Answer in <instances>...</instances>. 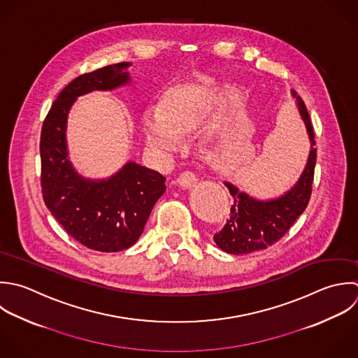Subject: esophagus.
<instances>
[{
    "label": "esophagus",
    "mask_w": 358,
    "mask_h": 358,
    "mask_svg": "<svg viewBox=\"0 0 358 358\" xmlns=\"http://www.w3.org/2000/svg\"><path fill=\"white\" fill-rule=\"evenodd\" d=\"M178 184L182 187V188H191L196 184L198 181V177L192 173V171H182L178 178H177Z\"/></svg>",
    "instance_id": "1"
}]
</instances>
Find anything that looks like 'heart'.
Returning a JSON list of instances; mask_svg holds the SVG:
<instances>
[{
    "label": "heart",
    "instance_id": "1",
    "mask_svg": "<svg viewBox=\"0 0 358 358\" xmlns=\"http://www.w3.org/2000/svg\"><path fill=\"white\" fill-rule=\"evenodd\" d=\"M213 110L210 93L198 85H180L164 97L163 106H148L141 115L146 143L156 152L171 153L182 135L194 131Z\"/></svg>",
    "mask_w": 358,
    "mask_h": 358
}]
</instances>
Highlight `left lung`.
Segmentation results:
<instances>
[{"label": "left lung", "instance_id": "left-lung-1", "mask_svg": "<svg viewBox=\"0 0 358 358\" xmlns=\"http://www.w3.org/2000/svg\"><path fill=\"white\" fill-rule=\"evenodd\" d=\"M292 94L297 100V107L311 142L307 166L290 191L271 201L254 199L245 192H240L233 184L224 182L233 195L231 213L223 229L213 236L215 243L224 252L240 255L271 247L287 233L310 202L317 163L315 134L304 101L294 90Z\"/></svg>", "mask_w": 358, "mask_h": 358}]
</instances>
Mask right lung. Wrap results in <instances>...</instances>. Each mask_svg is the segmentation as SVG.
I'll return each mask as SVG.
<instances>
[{"mask_svg": "<svg viewBox=\"0 0 358 358\" xmlns=\"http://www.w3.org/2000/svg\"><path fill=\"white\" fill-rule=\"evenodd\" d=\"M129 65L118 62L75 78L52 103L40 135V184L45 206L72 238L101 252L122 251L138 241L166 191V177L128 162L107 180H85L68 160L66 117L78 96L128 83L125 69Z\"/></svg>", "mask_w": 358, "mask_h": 358, "instance_id": "add662e5", "label": "right lung"}]
</instances>
